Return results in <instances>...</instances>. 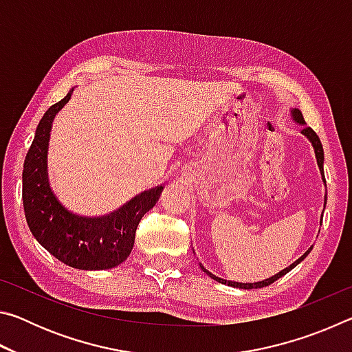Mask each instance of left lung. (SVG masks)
Masks as SVG:
<instances>
[{
	"mask_svg": "<svg viewBox=\"0 0 352 352\" xmlns=\"http://www.w3.org/2000/svg\"><path fill=\"white\" fill-rule=\"evenodd\" d=\"M290 116H292V119H294V122H296L298 126H301V133L305 135L309 141H311V144H312V147H314V152H315V158H317V164H318V169H320V174H321V180H323L324 186H326L324 170H323L324 152H323V146H321V141H320V138H318V135L315 133L311 127H307V126H306L305 118H302L301 111L298 110V109H292V110H290ZM326 201H327V195L324 194V206H326ZM321 222H323V214H321V220H320V223H321ZM312 248H314V245H312L311 248H309L307 252L301 256V258H298V259L294 262V264H290L289 267H285L284 270H281L279 273H276V275H273V276H270V278L264 279V281H258V283H236V281H226V279H222V278H219V276H216V275H212V273H211L210 270H206L205 267L201 265V264H200V269L204 270L208 276L212 278L214 281L222 283V284H226V285H231V287H239V289H261V287H265V285H270L272 283H275L276 279H279L281 276H284L285 273H289L292 269H295V267H296L298 264H300L301 261H305L306 256L312 252Z\"/></svg>",
	"mask_w": 352,
	"mask_h": 352,
	"instance_id": "8db88e82",
	"label": "left lung"
}]
</instances>
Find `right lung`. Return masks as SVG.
Wrapping results in <instances>:
<instances>
[{
  "instance_id": "right-lung-1",
  "label": "right lung",
  "mask_w": 352,
  "mask_h": 352,
  "mask_svg": "<svg viewBox=\"0 0 352 352\" xmlns=\"http://www.w3.org/2000/svg\"><path fill=\"white\" fill-rule=\"evenodd\" d=\"M73 91L71 88L40 119L23 166V205L29 230L52 256L73 269L107 270L129 258L140 220L157 204L164 186L144 190L102 217L79 216L65 208L50 184L47 147L54 118Z\"/></svg>"
}]
</instances>
